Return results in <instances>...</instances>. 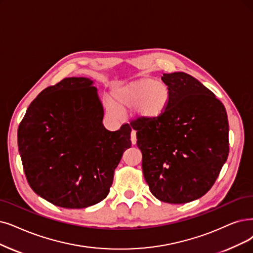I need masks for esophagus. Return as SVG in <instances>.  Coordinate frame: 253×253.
<instances>
[{
	"mask_svg": "<svg viewBox=\"0 0 253 253\" xmlns=\"http://www.w3.org/2000/svg\"><path fill=\"white\" fill-rule=\"evenodd\" d=\"M130 141H132V144H136V142H137V137H136L135 130H132V133H130Z\"/></svg>",
	"mask_w": 253,
	"mask_h": 253,
	"instance_id": "obj_1",
	"label": "esophagus"
}]
</instances>
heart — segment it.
<instances>
[{
	"mask_svg": "<svg viewBox=\"0 0 253 253\" xmlns=\"http://www.w3.org/2000/svg\"><path fill=\"white\" fill-rule=\"evenodd\" d=\"M169 98L168 87L163 82L144 77L114 86L107 109L111 114L116 115L133 108L137 117L154 120L164 113Z\"/></svg>",
	"mask_w": 253,
	"mask_h": 253,
	"instance_id": "obj_1",
	"label": "heart"
}]
</instances>
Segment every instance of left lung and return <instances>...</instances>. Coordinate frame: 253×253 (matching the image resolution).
Returning <instances> with one entry per match:
<instances>
[{
    "instance_id": "obj_1",
    "label": "left lung",
    "mask_w": 253,
    "mask_h": 253,
    "mask_svg": "<svg viewBox=\"0 0 253 253\" xmlns=\"http://www.w3.org/2000/svg\"><path fill=\"white\" fill-rule=\"evenodd\" d=\"M169 104L154 120L130 123L153 195L168 204L204 196L227 160L228 119L215 94L192 76L164 74Z\"/></svg>"
}]
</instances>
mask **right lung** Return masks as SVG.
I'll return each mask as SVG.
<instances>
[{"mask_svg":"<svg viewBox=\"0 0 253 253\" xmlns=\"http://www.w3.org/2000/svg\"><path fill=\"white\" fill-rule=\"evenodd\" d=\"M94 82L66 78L45 88L27 109L17 130L30 187L48 203L83 209L105 199L114 170L130 147L128 125L111 132Z\"/></svg>","mask_w":253,"mask_h":253,"instance_id":"right-lung-1","label":"right lung"}]
</instances>
